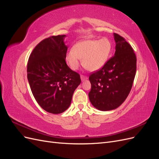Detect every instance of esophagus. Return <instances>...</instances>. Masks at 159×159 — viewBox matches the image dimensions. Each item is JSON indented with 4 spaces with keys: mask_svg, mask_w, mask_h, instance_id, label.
Segmentation results:
<instances>
[{
    "mask_svg": "<svg viewBox=\"0 0 159 159\" xmlns=\"http://www.w3.org/2000/svg\"><path fill=\"white\" fill-rule=\"evenodd\" d=\"M81 79L82 81H84V80L88 79V77L86 75H81Z\"/></svg>",
    "mask_w": 159,
    "mask_h": 159,
    "instance_id": "1",
    "label": "esophagus"
}]
</instances>
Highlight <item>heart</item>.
<instances>
[{
    "mask_svg": "<svg viewBox=\"0 0 159 159\" xmlns=\"http://www.w3.org/2000/svg\"><path fill=\"white\" fill-rule=\"evenodd\" d=\"M111 50V44L107 38L84 40L75 44L73 50L67 52L66 60L72 70H77L80 59L85 69L94 71L101 69L106 63Z\"/></svg>",
    "mask_w": 159,
    "mask_h": 159,
    "instance_id": "obj_1",
    "label": "heart"
}]
</instances>
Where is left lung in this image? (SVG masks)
Instances as JSON below:
<instances>
[{"label": "left lung", "instance_id": "left-lung-1", "mask_svg": "<svg viewBox=\"0 0 159 159\" xmlns=\"http://www.w3.org/2000/svg\"><path fill=\"white\" fill-rule=\"evenodd\" d=\"M116 43L113 56L102 68L90 74V102L101 111L113 110L126 99L132 88L137 70V57L131 46L114 33Z\"/></svg>", "mask_w": 159, "mask_h": 159}]
</instances>
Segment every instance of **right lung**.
I'll list each match as a JSON object with an SVG mask.
<instances>
[{
    "label": "right lung",
    "mask_w": 159,
    "mask_h": 159,
    "mask_svg": "<svg viewBox=\"0 0 159 159\" xmlns=\"http://www.w3.org/2000/svg\"><path fill=\"white\" fill-rule=\"evenodd\" d=\"M65 35L52 36L41 41L32 52L27 64V78L32 94L47 112L63 113L71 104L80 75L66 62L68 47Z\"/></svg>",
    "instance_id": "add662e5"
}]
</instances>
